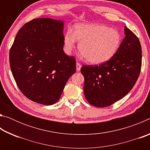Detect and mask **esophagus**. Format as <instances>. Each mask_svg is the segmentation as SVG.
Instances as JSON below:
<instances>
[{
	"label": "esophagus",
	"mask_w": 150,
	"mask_h": 150,
	"mask_svg": "<svg viewBox=\"0 0 150 150\" xmlns=\"http://www.w3.org/2000/svg\"><path fill=\"white\" fill-rule=\"evenodd\" d=\"M76 68H77V71H79L81 70V65L79 63L77 62V63H76Z\"/></svg>",
	"instance_id": "esophagus-1"
}]
</instances>
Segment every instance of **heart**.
<instances>
[{"mask_svg": "<svg viewBox=\"0 0 150 150\" xmlns=\"http://www.w3.org/2000/svg\"><path fill=\"white\" fill-rule=\"evenodd\" d=\"M63 40L67 54H71L78 40L83 56L91 63L100 64L116 54L121 44V35L118 30L105 25L79 24L73 32L68 30L65 33Z\"/></svg>", "mask_w": 150, "mask_h": 150, "instance_id": "1", "label": "heart"}]
</instances>
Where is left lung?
Masks as SVG:
<instances>
[{
    "label": "left lung",
    "mask_w": 150,
    "mask_h": 150,
    "mask_svg": "<svg viewBox=\"0 0 150 150\" xmlns=\"http://www.w3.org/2000/svg\"><path fill=\"white\" fill-rule=\"evenodd\" d=\"M125 37L116 54L100 65H83L84 93L91 105L106 107L126 96L135 85L142 67L138 38L124 27Z\"/></svg>",
    "instance_id": "1"
}]
</instances>
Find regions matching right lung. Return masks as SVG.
Listing matches in <instances>:
<instances>
[{
    "mask_svg": "<svg viewBox=\"0 0 150 150\" xmlns=\"http://www.w3.org/2000/svg\"><path fill=\"white\" fill-rule=\"evenodd\" d=\"M63 26L60 20H32L19 30L10 50V66L18 87L35 103H57L75 73V57L63 50Z\"/></svg>",
    "mask_w": 150,
    "mask_h": 150,
    "instance_id": "1",
    "label": "right lung"
}]
</instances>
